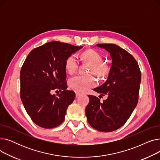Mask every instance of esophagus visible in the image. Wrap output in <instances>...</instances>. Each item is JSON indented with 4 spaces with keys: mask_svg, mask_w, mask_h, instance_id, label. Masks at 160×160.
Instances as JSON below:
<instances>
[{
    "mask_svg": "<svg viewBox=\"0 0 160 160\" xmlns=\"http://www.w3.org/2000/svg\"><path fill=\"white\" fill-rule=\"evenodd\" d=\"M75 93H76V97H79L82 94L81 93H80V92H78V91H75Z\"/></svg>",
    "mask_w": 160,
    "mask_h": 160,
    "instance_id": "esophagus-1",
    "label": "esophagus"
}]
</instances>
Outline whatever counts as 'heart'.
Masks as SVG:
<instances>
[{
    "mask_svg": "<svg viewBox=\"0 0 160 160\" xmlns=\"http://www.w3.org/2000/svg\"><path fill=\"white\" fill-rule=\"evenodd\" d=\"M82 58L91 65L89 74H95L98 77H104L109 72V67L102 62V57L99 52L93 50H88L82 53ZM78 59L76 54H71L65 61V69L69 74L77 71L78 67ZM97 84V80L93 76L75 75L69 80V87L77 91H83L93 88Z\"/></svg>",
    "mask_w": 160,
    "mask_h": 160,
    "instance_id": "heart-1",
    "label": "heart"
}]
</instances>
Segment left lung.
Returning a JSON list of instances; mask_svg holds the SVG:
<instances>
[{"mask_svg": "<svg viewBox=\"0 0 160 160\" xmlns=\"http://www.w3.org/2000/svg\"><path fill=\"white\" fill-rule=\"evenodd\" d=\"M110 54L112 67L104 83L93 91L107 95L102 102L88 95L86 108L89 124L97 130L113 132L125 124L137 106L141 74L137 61L127 50L115 44H97Z\"/></svg>", "mask_w": 160, "mask_h": 160, "instance_id": "1", "label": "left lung"}]
</instances>
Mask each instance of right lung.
<instances>
[{
    "label": "right lung",
    "instance_id": "add662e5",
    "mask_svg": "<svg viewBox=\"0 0 160 160\" xmlns=\"http://www.w3.org/2000/svg\"><path fill=\"white\" fill-rule=\"evenodd\" d=\"M83 47L51 41L33 49L20 72L21 98L32 121L39 127L52 128L61 124L68 106L75 98L67 90L65 61ZM59 89L61 93L52 94Z\"/></svg>",
    "mask_w": 160,
    "mask_h": 160
}]
</instances>
